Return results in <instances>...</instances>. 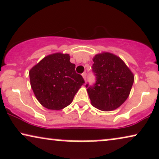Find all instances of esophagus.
<instances>
[{"label":"esophagus","mask_w":159,"mask_h":159,"mask_svg":"<svg viewBox=\"0 0 159 159\" xmlns=\"http://www.w3.org/2000/svg\"><path fill=\"white\" fill-rule=\"evenodd\" d=\"M82 76H83L84 79L85 81H86V78H87V73H86V72H84V73L82 74Z\"/></svg>","instance_id":"obj_1"}]
</instances>
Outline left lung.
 <instances>
[{"mask_svg": "<svg viewBox=\"0 0 159 159\" xmlns=\"http://www.w3.org/2000/svg\"><path fill=\"white\" fill-rule=\"evenodd\" d=\"M93 62L95 83L86 85L91 104L103 111L116 110L129 96L134 75L121 58L111 53L96 55Z\"/></svg>", "mask_w": 159, "mask_h": 159, "instance_id": "obj_1", "label": "left lung"}]
</instances>
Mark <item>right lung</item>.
<instances>
[{
  "label": "right lung",
  "instance_id": "right-lung-1",
  "mask_svg": "<svg viewBox=\"0 0 159 159\" xmlns=\"http://www.w3.org/2000/svg\"><path fill=\"white\" fill-rule=\"evenodd\" d=\"M70 59L68 54L55 53L45 57L30 70V84L34 94L49 110H61L71 104L84 84Z\"/></svg>",
  "mask_w": 159,
  "mask_h": 159
}]
</instances>
